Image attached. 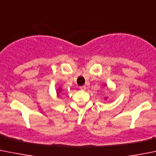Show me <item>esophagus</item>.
Listing matches in <instances>:
<instances>
[{
    "mask_svg": "<svg viewBox=\"0 0 156 156\" xmlns=\"http://www.w3.org/2000/svg\"><path fill=\"white\" fill-rule=\"evenodd\" d=\"M79 88H80V90H85V89H86V87H85V86H84V85H83V86H80Z\"/></svg>",
    "mask_w": 156,
    "mask_h": 156,
    "instance_id": "esophagus-1",
    "label": "esophagus"
}]
</instances>
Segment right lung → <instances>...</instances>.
Returning a JSON list of instances; mask_svg holds the SVG:
<instances>
[{
	"instance_id": "add662e5",
	"label": "right lung",
	"mask_w": 156,
	"mask_h": 156,
	"mask_svg": "<svg viewBox=\"0 0 156 156\" xmlns=\"http://www.w3.org/2000/svg\"><path fill=\"white\" fill-rule=\"evenodd\" d=\"M59 92H61V89H58V92H57V93H59Z\"/></svg>"
}]
</instances>
